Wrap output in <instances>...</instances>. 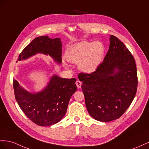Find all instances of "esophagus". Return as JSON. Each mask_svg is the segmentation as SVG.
Here are the masks:
<instances>
[{
	"instance_id": "1",
	"label": "esophagus",
	"mask_w": 149,
	"mask_h": 149,
	"mask_svg": "<svg viewBox=\"0 0 149 149\" xmlns=\"http://www.w3.org/2000/svg\"><path fill=\"white\" fill-rule=\"evenodd\" d=\"M75 84H76V86H77V88H79V89L81 88V85H82V82L81 81H76Z\"/></svg>"
}]
</instances>
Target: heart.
<instances>
[{
	"label": "heart",
	"instance_id": "obj_1",
	"mask_svg": "<svg viewBox=\"0 0 149 149\" xmlns=\"http://www.w3.org/2000/svg\"><path fill=\"white\" fill-rule=\"evenodd\" d=\"M104 47L100 42L94 43L82 41L68 48L65 53V58L68 62L77 63L79 69L86 74L96 71L101 63L104 55ZM63 65L68 69L69 65L63 62Z\"/></svg>",
	"mask_w": 149,
	"mask_h": 149
}]
</instances>
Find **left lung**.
<instances>
[{"mask_svg":"<svg viewBox=\"0 0 149 149\" xmlns=\"http://www.w3.org/2000/svg\"><path fill=\"white\" fill-rule=\"evenodd\" d=\"M107 54L96 70L79 74L87 111L94 119L109 122L119 118L131 104L137 90L135 59L123 42L109 36Z\"/></svg>","mask_w":149,"mask_h":149,"instance_id":"1","label":"left lung"}]
</instances>
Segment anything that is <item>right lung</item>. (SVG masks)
I'll return each mask as SVG.
<instances>
[{"label": "right lung", "mask_w": 149, "mask_h": 149, "mask_svg": "<svg viewBox=\"0 0 149 149\" xmlns=\"http://www.w3.org/2000/svg\"><path fill=\"white\" fill-rule=\"evenodd\" d=\"M62 43L59 38L48 36L35 38L19 56L25 60L38 53L49 55L56 63H62ZM76 79L61 78L53 74L47 85L39 92L31 93L13 81L15 98L22 111L33 123L45 127L56 124L65 116L70 99L76 91Z\"/></svg>", "instance_id": "right-lung-1"}]
</instances>
